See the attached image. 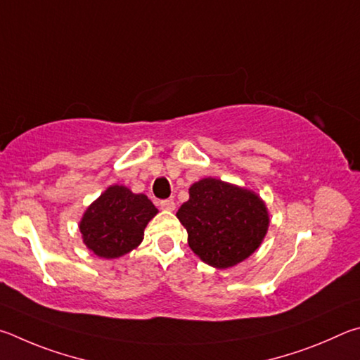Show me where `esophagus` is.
I'll return each instance as SVG.
<instances>
[{
	"instance_id": "1",
	"label": "esophagus",
	"mask_w": 360,
	"mask_h": 360,
	"mask_svg": "<svg viewBox=\"0 0 360 360\" xmlns=\"http://www.w3.org/2000/svg\"><path fill=\"white\" fill-rule=\"evenodd\" d=\"M160 207L166 212H174L175 210V202L172 199H164L160 202Z\"/></svg>"
}]
</instances>
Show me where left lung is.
<instances>
[{
	"mask_svg": "<svg viewBox=\"0 0 360 360\" xmlns=\"http://www.w3.org/2000/svg\"><path fill=\"white\" fill-rule=\"evenodd\" d=\"M188 232V245L205 264L234 267L259 248L269 229V212L255 191L202 179L190 188V199L176 212Z\"/></svg>",
	"mask_w": 360,
	"mask_h": 360,
	"instance_id": "left-lung-1",
	"label": "left lung"
}]
</instances>
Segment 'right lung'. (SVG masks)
Returning <instances> with one entry per match:
<instances>
[{"mask_svg":"<svg viewBox=\"0 0 360 360\" xmlns=\"http://www.w3.org/2000/svg\"><path fill=\"white\" fill-rule=\"evenodd\" d=\"M158 213L145 194L112 185L85 210L79 229L88 250L105 259L129 253L143 240V229Z\"/></svg>","mask_w":360,"mask_h":360,"instance_id":"1","label":"right lung"}]
</instances>
